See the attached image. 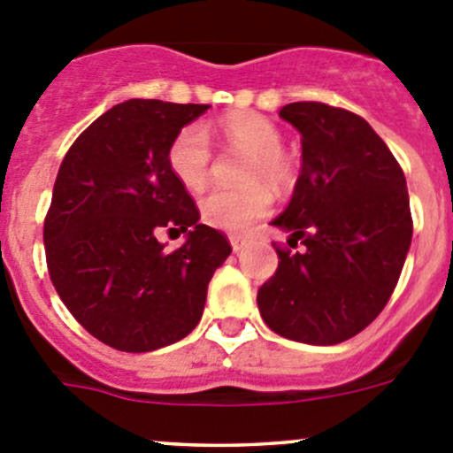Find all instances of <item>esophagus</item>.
I'll use <instances>...</instances> for the list:
<instances>
[{"instance_id":"esophagus-1","label":"esophagus","mask_w":453,"mask_h":453,"mask_svg":"<svg viewBox=\"0 0 453 453\" xmlns=\"http://www.w3.org/2000/svg\"><path fill=\"white\" fill-rule=\"evenodd\" d=\"M230 245L232 250H234V254H239L241 250L245 248V239H241V236H230Z\"/></svg>"}]
</instances>
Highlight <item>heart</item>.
I'll use <instances>...</instances> for the list:
<instances>
[{
    "mask_svg": "<svg viewBox=\"0 0 453 453\" xmlns=\"http://www.w3.org/2000/svg\"><path fill=\"white\" fill-rule=\"evenodd\" d=\"M221 134L227 144L252 153L245 166V181L260 177L273 186H285L291 177L289 159L282 155V135L272 120L254 111L230 113L221 120ZM168 168L190 190L208 181L212 168V146L201 125H188L168 146ZM273 195L267 186L252 184L245 188H212L199 199V212L205 223L227 232H245L252 223L272 210Z\"/></svg>",
    "mask_w": 453,
    "mask_h": 453,
    "instance_id": "obj_1",
    "label": "heart"
}]
</instances>
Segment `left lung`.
<instances>
[{
    "label": "left lung",
    "instance_id": "left-lung-1",
    "mask_svg": "<svg viewBox=\"0 0 453 453\" xmlns=\"http://www.w3.org/2000/svg\"><path fill=\"white\" fill-rule=\"evenodd\" d=\"M280 118L303 135V168L272 226L289 232L258 311L278 335L331 346L368 326L390 300L412 243L405 175L364 118L291 103Z\"/></svg>",
    "mask_w": 453,
    "mask_h": 453
}]
</instances>
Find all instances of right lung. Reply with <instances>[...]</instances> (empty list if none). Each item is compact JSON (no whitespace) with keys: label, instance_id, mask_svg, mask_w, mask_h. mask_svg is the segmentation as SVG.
Listing matches in <instances>:
<instances>
[{"label":"right lung","instance_id":"right-lung-1","mask_svg":"<svg viewBox=\"0 0 453 453\" xmlns=\"http://www.w3.org/2000/svg\"><path fill=\"white\" fill-rule=\"evenodd\" d=\"M208 107L125 100L87 127L58 168L43 223L50 278L81 326L116 350L149 353L188 335L232 252L199 223L166 159ZM159 229L186 231L185 245L166 253Z\"/></svg>","mask_w":453,"mask_h":453}]
</instances>
